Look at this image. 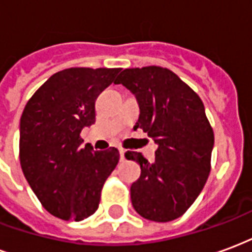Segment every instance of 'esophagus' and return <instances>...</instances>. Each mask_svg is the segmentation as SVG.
<instances>
[{"label":"esophagus","instance_id":"esophagus-1","mask_svg":"<svg viewBox=\"0 0 252 252\" xmlns=\"http://www.w3.org/2000/svg\"><path fill=\"white\" fill-rule=\"evenodd\" d=\"M119 151H120V159L121 160H124V159H126V157H124V155H126V150H124V148H120Z\"/></svg>","mask_w":252,"mask_h":252}]
</instances>
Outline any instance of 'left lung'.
<instances>
[{
	"label": "left lung",
	"mask_w": 252,
	"mask_h": 252,
	"mask_svg": "<svg viewBox=\"0 0 252 252\" xmlns=\"http://www.w3.org/2000/svg\"><path fill=\"white\" fill-rule=\"evenodd\" d=\"M135 94L140 108L137 128L158 144L155 160L128 151L140 164L131 186L135 211L151 221L181 217L195 201L211 171L215 135L202 101L177 74L159 66L126 68L115 81Z\"/></svg>",
	"instance_id": "8db88e82"
}]
</instances>
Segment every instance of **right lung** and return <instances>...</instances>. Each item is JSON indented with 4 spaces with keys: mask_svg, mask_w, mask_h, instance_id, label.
I'll list each match as a JSON object with an SVG mask.
<instances>
[{
    "mask_svg": "<svg viewBox=\"0 0 252 252\" xmlns=\"http://www.w3.org/2000/svg\"><path fill=\"white\" fill-rule=\"evenodd\" d=\"M121 68L71 67L37 89L20 120V163L46 211L81 221L98 209L105 181L119 150L82 147L81 131L95 121V99Z\"/></svg>",
    "mask_w": 252,
    "mask_h": 252,
    "instance_id": "1",
    "label": "right lung"
}]
</instances>
